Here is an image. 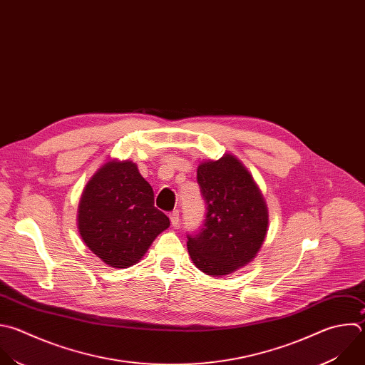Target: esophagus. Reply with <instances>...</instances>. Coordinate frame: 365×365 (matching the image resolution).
<instances>
[{"label":"esophagus","mask_w":365,"mask_h":365,"mask_svg":"<svg viewBox=\"0 0 365 365\" xmlns=\"http://www.w3.org/2000/svg\"><path fill=\"white\" fill-rule=\"evenodd\" d=\"M169 217H170V222H172V225L176 227V226L179 225V222H180V215H179V210H173V212L169 215Z\"/></svg>","instance_id":"esophagus-1"}]
</instances>
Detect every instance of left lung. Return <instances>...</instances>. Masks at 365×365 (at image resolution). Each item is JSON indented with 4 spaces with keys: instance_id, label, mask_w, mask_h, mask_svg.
<instances>
[{
    "instance_id": "obj_1",
    "label": "left lung",
    "mask_w": 365,
    "mask_h": 365,
    "mask_svg": "<svg viewBox=\"0 0 365 365\" xmlns=\"http://www.w3.org/2000/svg\"><path fill=\"white\" fill-rule=\"evenodd\" d=\"M197 183L206 216L199 232L187 233V251L206 275H227L261 250L268 230L267 205L250 172L232 155L200 163Z\"/></svg>"
}]
</instances>
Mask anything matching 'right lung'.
<instances>
[{
    "instance_id": "1",
    "label": "right lung",
    "mask_w": 365,
    "mask_h": 365,
    "mask_svg": "<svg viewBox=\"0 0 365 365\" xmlns=\"http://www.w3.org/2000/svg\"><path fill=\"white\" fill-rule=\"evenodd\" d=\"M77 220L84 244L113 268L135 265L170 225L155 207L152 186L128 160L107 162L88 180Z\"/></svg>"
}]
</instances>
